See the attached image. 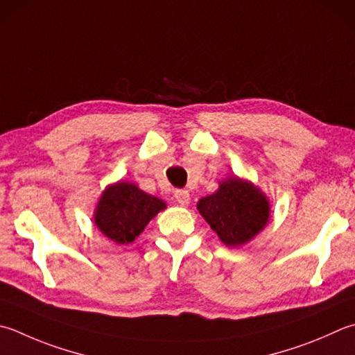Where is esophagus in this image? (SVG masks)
Returning <instances> with one entry per match:
<instances>
[{
  "label": "esophagus",
  "mask_w": 355,
  "mask_h": 355,
  "mask_svg": "<svg viewBox=\"0 0 355 355\" xmlns=\"http://www.w3.org/2000/svg\"><path fill=\"white\" fill-rule=\"evenodd\" d=\"M175 199H176V202L180 204V205H189L190 193L187 190H176L175 191Z\"/></svg>",
  "instance_id": "34e87169"
}]
</instances>
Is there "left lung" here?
<instances>
[{"instance_id": "left-lung-1", "label": "left lung", "mask_w": 355, "mask_h": 355, "mask_svg": "<svg viewBox=\"0 0 355 355\" xmlns=\"http://www.w3.org/2000/svg\"><path fill=\"white\" fill-rule=\"evenodd\" d=\"M198 210L229 247L249 243L264 229L270 216L269 200L249 180L229 178L219 184L218 191L202 198Z\"/></svg>"}]
</instances>
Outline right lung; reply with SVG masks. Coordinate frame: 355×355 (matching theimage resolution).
<instances>
[{
	"label": "right lung",
	"mask_w": 355,
	"mask_h": 355,
	"mask_svg": "<svg viewBox=\"0 0 355 355\" xmlns=\"http://www.w3.org/2000/svg\"><path fill=\"white\" fill-rule=\"evenodd\" d=\"M162 199L155 198L130 182L106 187L94 211L98 230L117 244H130L160 210L165 209Z\"/></svg>",
	"instance_id": "obj_1"
}]
</instances>
